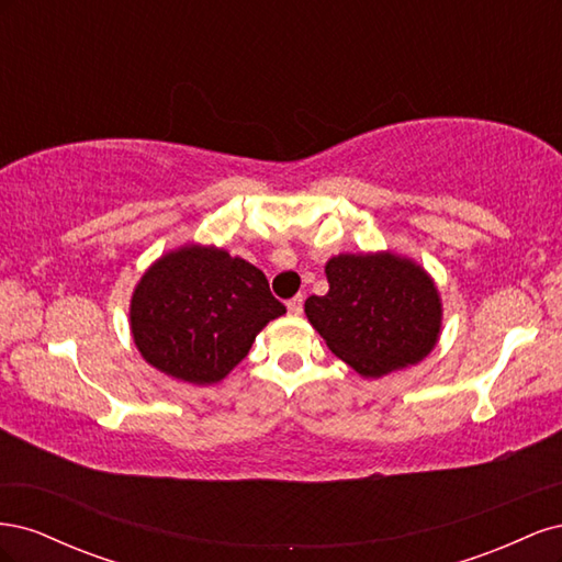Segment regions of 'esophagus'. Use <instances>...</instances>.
Listing matches in <instances>:
<instances>
[{"instance_id": "esophagus-1", "label": "esophagus", "mask_w": 562, "mask_h": 562, "mask_svg": "<svg viewBox=\"0 0 562 562\" xmlns=\"http://www.w3.org/2000/svg\"><path fill=\"white\" fill-rule=\"evenodd\" d=\"M302 304H304V300H302V295H297V297H293V300H288V312H291L293 316H300L302 314Z\"/></svg>"}]
</instances>
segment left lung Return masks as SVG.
<instances>
[{
	"label": "left lung",
	"instance_id": "8db88e82",
	"mask_svg": "<svg viewBox=\"0 0 562 562\" xmlns=\"http://www.w3.org/2000/svg\"><path fill=\"white\" fill-rule=\"evenodd\" d=\"M328 293L304 302L328 349L366 380L417 366L438 345L443 302L431 274L394 250L339 252L326 262Z\"/></svg>",
	"mask_w": 562,
	"mask_h": 562
}]
</instances>
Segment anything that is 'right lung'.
Masks as SVG:
<instances>
[{"instance_id":"add662e5","label":"right lung","mask_w":562,"mask_h":562,"mask_svg":"<svg viewBox=\"0 0 562 562\" xmlns=\"http://www.w3.org/2000/svg\"><path fill=\"white\" fill-rule=\"evenodd\" d=\"M285 314L267 277L225 248L184 244L164 252L135 283L133 342L164 375L209 386L223 382L255 337Z\"/></svg>"}]
</instances>
